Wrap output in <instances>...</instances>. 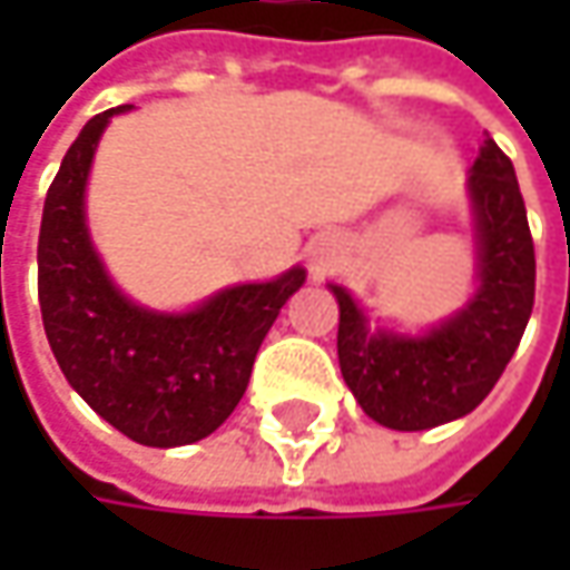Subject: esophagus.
<instances>
[{
  "instance_id": "34e87169",
  "label": "esophagus",
  "mask_w": 570,
  "mask_h": 570,
  "mask_svg": "<svg viewBox=\"0 0 570 570\" xmlns=\"http://www.w3.org/2000/svg\"><path fill=\"white\" fill-rule=\"evenodd\" d=\"M333 263H336V253L333 250H314L311 253V275H314V278L326 275L333 269Z\"/></svg>"
}]
</instances>
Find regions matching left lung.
Wrapping results in <instances>:
<instances>
[{"instance_id":"obj_1","label":"left lung","mask_w":570,"mask_h":570,"mask_svg":"<svg viewBox=\"0 0 570 570\" xmlns=\"http://www.w3.org/2000/svg\"><path fill=\"white\" fill-rule=\"evenodd\" d=\"M475 292L422 333L371 330L362 304L330 282L340 304V367L364 415L393 431H425L470 415L520 345L537 295V253L511 158L485 139L466 180Z\"/></svg>"}]
</instances>
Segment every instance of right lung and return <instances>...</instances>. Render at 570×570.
Masks as SVG:
<instances>
[{
    "mask_svg": "<svg viewBox=\"0 0 570 570\" xmlns=\"http://www.w3.org/2000/svg\"><path fill=\"white\" fill-rule=\"evenodd\" d=\"M122 104L85 122L50 184L37 240L43 330L69 386L145 448L208 438L240 403L253 358L307 273L222 288L189 311H151L114 285L91 244L85 193L100 136Z\"/></svg>",
    "mask_w": 570,
    "mask_h": 570,
    "instance_id": "obj_1",
    "label": "right lung"
}]
</instances>
